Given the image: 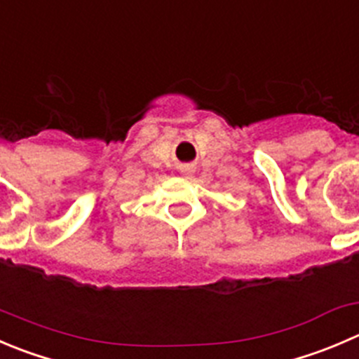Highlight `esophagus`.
Returning <instances> with one entry per match:
<instances>
[{"label": "esophagus", "instance_id": "obj_1", "mask_svg": "<svg viewBox=\"0 0 359 359\" xmlns=\"http://www.w3.org/2000/svg\"><path fill=\"white\" fill-rule=\"evenodd\" d=\"M182 172H184V173H191V172H193V168H189V166H184Z\"/></svg>", "mask_w": 359, "mask_h": 359}]
</instances>
